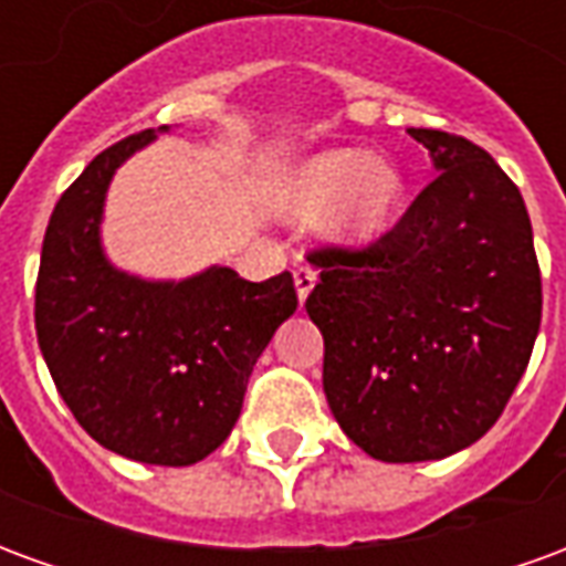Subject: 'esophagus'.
Here are the masks:
<instances>
[{
	"instance_id": "1",
	"label": "esophagus",
	"mask_w": 566,
	"mask_h": 566,
	"mask_svg": "<svg viewBox=\"0 0 566 566\" xmlns=\"http://www.w3.org/2000/svg\"><path fill=\"white\" fill-rule=\"evenodd\" d=\"M315 282H318V272L312 270L308 263H296L294 266V287H296V296H300V306L306 303L308 294L315 291Z\"/></svg>"
}]
</instances>
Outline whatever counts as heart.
Returning a JSON list of instances; mask_svg holds the SVG:
<instances>
[{"label":"heart","mask_w":566,"mask_h":566,"mask_svg":"<svg viewBox=\"0 0 566 566\" xmlns=\"http://www.w3.org/2000/svg\"><path fill=\"white\" fill-rule=\"evenodd\" d=\"M406 202V175L381 150L331 148L291 166L272 187V211L291 223L318 218L321 235L364 248L394 230Z\"/></svg>","instance_id":"b5f03b06"}]
</instances>
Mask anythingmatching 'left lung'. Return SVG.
I'll return each mask as SVG.
<instances>
[{"instance_id": "1", "label": "left lung", "mask_w": 566, "mask_h": 566, "mask_svg": "<svg viewBox=\"0 0 566 566\" xmlns=\"http://www.w3.org/2000/svg\"><path fill=\"white\" fill-rule=\"evenodd\" d=\"M437 178L367 251H318L308 318L343 433L385 463L439 461L494 427L534 352L543 284L518 187L473 142L409 129Z\"/></svg>"}]
</instances>
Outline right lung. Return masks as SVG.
<instances>
[{"label": "right lung", "mask_w": 566, "mask_h": 566, "mask_svg": "<svg viewBox=\"0 0 566 566\" xmlns=\"http://www.w3.org/2000/svg\"><path fill=\"white\" fill-rule=\"evenodd\" d=\"M169 127L117 142L56 202L35 282L39 348L63 403L103 449L190 467L230 437L251 369L296 312L291 272L245 282L211 263L145 279L105 254L112 178Z\"/></svg>", "instance_id": "add662e5"}]
</instances>
